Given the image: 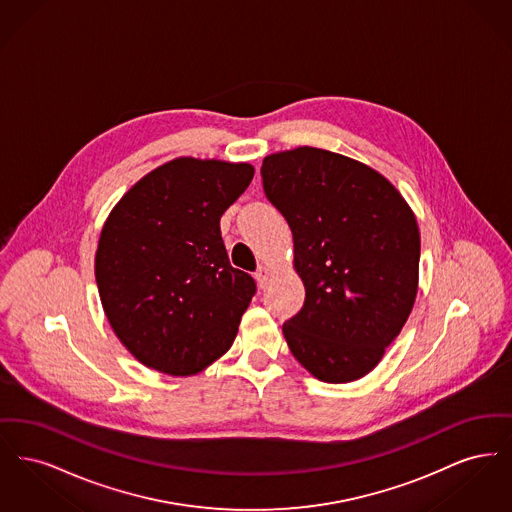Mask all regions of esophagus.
<instances>
[{
  "label": "esophagus",
  "instance_id": "obj_1",
  "mask_svg": "<svg viewBox=\"0 0 512 512\" xmlns=\"http://www.w3.org/2000/svg\"><path fill=\"white\" fill-rule=\"evenodd\" d=\"M270 276H272V270H270L267 265H261V267L257 268V272H255L257 284H259L261 288H265V286H267Z\"/></svg>",
  "mask_w": 512,
  "mask_h": 512
}]
</instances>
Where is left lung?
Here are the masks:
<instances>
[{
	"mask_svg": "<svg viewBox=\"0 0 512 512\" xmlns=\"http://www.w3.org/2000/svg\"><path fill=\"white\" fill-rule=\"evenodd\" d=\"M263 188L293 234L301 311L282 332L293 357L330 384L363 378L411 315L420 234L390 180L338 153L297 147L265 157Z\"/></svg>",
	"mask_w": 512,
	"mask_h": 512,
	"instance_id": "8db88e82",
	"label": "left lung"
}]
</instances>
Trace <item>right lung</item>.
I'll return each mask as SVG.
<instances>
[{
	"mask_svg": "<svg viewBox=\"0 0 512 512\" xmlns=\"http://www.w3.org/2000/svg\"><path fill=\"white\" fill-rule=\"evenodd\" d=\"M253 172L247 163L180 157L136 182L105 220L101 305L142 365L190 376L230 349L257 286L230 265L220 217Z\"/></svg>",
	"mask_w": 512,
	"mask_h": 512,
	"instance_id": "add662e5",
	"label": "right lung"
}]
</instances>
